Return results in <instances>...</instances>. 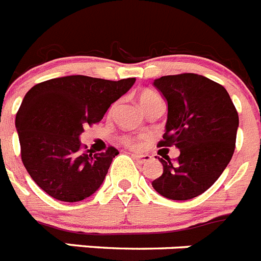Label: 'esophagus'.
Here are the masks:
<instances>
[{"instance_id":"34e87169","label":"esophagus","mask_w":261,"mask_h":261,"mask_svg":"<svg viewBox=\"0 0 261 261\" xmlns=\"http://www.w3.org/2000/svg\"><path fill=\"white\" fill-rule=\"evenodd\" d=\"M133 158L137 160L139 164H143V163H147L151 160V156L149 155H142V153H133Z\"/></svg>"}]
</instances>
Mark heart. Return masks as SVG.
<instances>
[{"label":"heart","mask_w":261,"mask_h":261,"mask_svg":"<svg viewBox=\"0 0 261 261\" xmlns=\"http://www.w3.org/2000/svg\"><path fill=\"white\" fill-rule=\"evenodd\" d=\"M138 101H139L140 106H142V109H143L144 112H148V110H151L152 108H155V106L158 105H162L163 102V98L162 96L159 94L158 92H155V90H151V89H146L143 90V92H140V94L138 96ZM115 106H113L112 109H110V113L114 112ZM146 139V137H133V135H123V137H121V142L124 144V146L130 147V148H138V147H140V144H142V142Z\"/></svg>","instance_id":"1"}]
</instances>
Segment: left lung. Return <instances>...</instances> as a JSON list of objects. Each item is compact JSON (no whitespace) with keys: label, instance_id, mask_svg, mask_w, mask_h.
<instances>
[{"label":"left lung","instance_id":"left-lung-1","mask_svg":"<svg viewBox=\"0 0 261 261\" xmlns=\"http://www.w3.org/2000/svg\"><path fill=\"white\" fill-rule=\"evenodd\" d=\"M153 85L168 102V119L159 146H176L180 156L174 162L159 159L163 173L152 187L165 198L192 199L218 180L234 155L237 109L221 84L201 74L163 76Z\"/></svg>","mask_w":261,"mask_h":261}]
</instances>
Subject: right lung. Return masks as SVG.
<instances>
[{
	"label": "right lung",
	"mask_w": 261,
	"mask_h": 261,
	"mask_svg": "<svg viewBox=\"0 0 261 261\" xmlns=\"http://www.w3.org/2000/svg\"><path fill=\"white\" fill-rule=\"evenodd\" d=\"M134 83L135 77L112 81L76 74L43 81L26 93L15 117L22 163L48 196L77 202L101 187L119 152L112 146L101 153L85 151L79 137Z\"/></svg>",
	"instance_id": "add662e5"
}]
</instances>
